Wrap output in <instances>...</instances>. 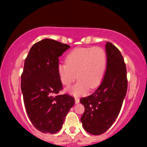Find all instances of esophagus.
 <instances>
[{"label":"esophagus","instance_id":"obj_1","mask_svg":"<svg viewBox=\"0 0 147 147\" xmlns=\"http://www.w3.org/2000/svg\"><path fill=\"white\" fill-rule=\"evenodd\" d=\"M75 104H79V98H77V97H75Z\"/></svg>","mask_w":147,"mask_h":147}]
</instances>
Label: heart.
<instances>
[{"mask_svg":"<svg viewBox=\"0 0 147 147\" xmlns=\"http://www.w3.org/2000/svg\"><path fill=\"white\" fill-rule=\"evenodd\" d=\"M107 66V55L100 47L80 48L73 50L66 56V63L57 65L61 82L68 86L79 79L77 84L66 89L75 97L87 93L89 88H97L102 82Z\"/></svg>","mask_w":147,"mask_h":147,"instance_id":"1","label":"heart"}]
</instances>
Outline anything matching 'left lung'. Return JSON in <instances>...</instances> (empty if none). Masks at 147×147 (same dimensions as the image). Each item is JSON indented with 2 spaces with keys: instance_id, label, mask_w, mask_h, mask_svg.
Segmentation results:
<instances>
[{
  "instance_id": "1",
  "label": "left lung",
  "mask_w": 147,
  "mask_h": 147,
  "mask_svg": "<svg viewBox=\"0 0 147 147\" xmlns=\"http://www.w3.org/2000/svg\"><path fill=\"white\" fill-rule=\"evenodd\" d=\"M107 66L102 83L95 92L80 99L85 107L82 126L92 135L102 134L112 126L122 108L127 91L126 68L119 50L111 43L105 46Z\"/></svg>"
}]
</instances>
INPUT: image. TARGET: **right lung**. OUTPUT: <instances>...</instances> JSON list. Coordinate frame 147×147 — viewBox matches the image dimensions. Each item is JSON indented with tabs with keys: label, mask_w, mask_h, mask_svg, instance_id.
Returning <instances> with one entry per match:
<instances>
[{
	"label": "right lung",
	"mask_w": 147,
	"mask_h": 147,
	"mask_svg": "<svg viewBox=\"0 0 147 147\" xmlns=\"http://www.w3.org/2000/svg\"><path fill=\"white\" fill-rule=\"evenodd\" d=\"M70 45L45 38L30 49L21 75V91L27 114L42 133L60 131L66 115L75 104L68 95H56L62 89L57 73L59 57Z\"/></svg>",
	"instance_id": "right-lung-1"
}]
</instances>
